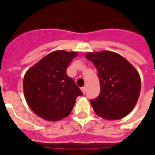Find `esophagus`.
Returning a JSON list of instances; mask_svg holds the SVG:
<instances>
[{
	"label": "esophagus",
	"instance_id": "esophagus-1",
	"mask_svg": "<svg viewBox=\"0 0 155 155\" xmlns=\"http://www.w3.org/2000/svg\"><path fill=\"white\" fill-rule=\"evenodd\" d=\"M85 91H86V89H85V87H82L81 88V91L83 92V94H85Z\"/></svg>",
	"mask_w": 155,
	"mask_h": 155
}]
</instances>
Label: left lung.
Here are the masks:
<instances>
[{"label": "left lung", "mask_w": 155, "mask_h": 155, "mask_svg": "<svg viewBox=\"0 0 155 155\" xmlns=\"http://www.w3.org/2000/svg\"><path fill=\"white\" fill-rule=\"evenodd\" d=\"M85 57L97 69L101 83V94L91 101L95 114L108 120L128 115L140 97L141 80L136 69L112 51L88 52Z\"/></svg>", "instance_id": "obj_1"}]
</instances>
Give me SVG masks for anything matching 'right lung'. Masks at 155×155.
<instances>
[{"mask_svg": "<svg viewBox=\"0 0 155 155\" xmlns=\"http://www.w3.org/2000/svg\"><path fill=\"white\" fill-rule=\"evenodd\" d=\"M77 54V51H52L25 72V101L43 120L58 121L67 117L76 98L82 95L73 79L66 74L68 65Z\"/></svg>", "mask_w": 155, "mask_h": 155, "instance_id": "right-lung-1", "label": "right lung"}]
</instances>
